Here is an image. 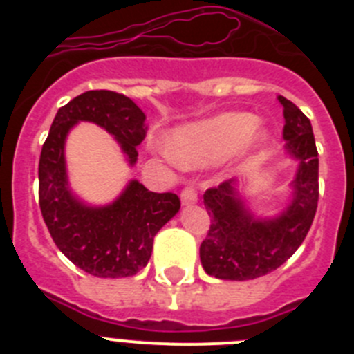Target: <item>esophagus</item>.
<instances>
[{
	"instance_id": "1",
	"label": "esophagus",
	"mask_w": 354,
	"mask_h": 354,
	"mask_svg": "<svg viewBox=\"0 0 354 354\" xmlns=\"http://www.w3.org/2000/svg\"><path fill=\"white\" fill-rule=\"evenodd\" d=\"M180 200H183L184 205H189V204H195L196 200H198V196H196V192L192 186H186L183 192H180Z\"/></svg>"
}]
</instances>
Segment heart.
<instances>
[{"mask_svg":"<svg viewBox=\"0 0 354 354\" xmlns=\"http://www.w3.org/2000/svg\"><path fill=\"white\" fill-rule=\"evenodd\" d=\"M259 120L250 113H221L209 120L179 127L167 143L168 154L183 167H200L232 152L245 142L261 143Z\"/></svg>","mask_w":354,"mask_h":354,"instance_id":"1","label":"heart"}]
</instances>
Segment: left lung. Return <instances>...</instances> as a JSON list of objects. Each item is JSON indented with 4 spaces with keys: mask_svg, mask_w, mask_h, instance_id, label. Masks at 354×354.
<instances>
[{
    "mask_svg": "<svg viewBox=\"0 0 354 354\" xmlns=\"http://www.w3.org/2000/svg\"><path fill=\"white\" fill-rule=\"evenodd\" d=\"M283 106V140L298 171L290 183L292 200L282 214L261 220L246 209L236 179L209 187L204 205L211 216L207 237L200 245L205 273L221 280H253L283 264L306 237L317 211L319 158L310 120L296 104L278 95Z\"/></svg>",
    "mask_w": 354,
    "mask_h": 354,
    "instance_id": "obj_1",
    "label": "left lung"
}]
</instances>
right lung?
Listing matches in <instances>:
<instances>
[{
  "instance_id": "right-lung-1",
  "label": "right lung",
  "mask_w": 354,
  "mask_h": 354,
  "mask_svg": "<svg viewBox=\"0 0 354 354\" xmlns=\"http://www.w3.org/2000/svg\"><path fill=\"white\" fill-rule=\"evenodd\" d=\"M93 122L113 134L129 165L147 134L145 113L124 93L90 90L56 113L39 161V205L55 245L65 257L99 278L133 277L152 253L156 234L180 209L175 193L149 192L131 180L113 204L90 207L72 195L65 168V138L74 124Z\"/></svg>"
}]
</instances>
